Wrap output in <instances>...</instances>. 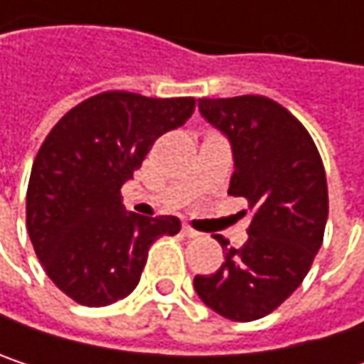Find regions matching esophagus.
Wrapping results in <instances>:
<instances>
[{
  "instance_id": "obj_1",
  "label": "esophagus",
  "mask_w": 364,
  "mask_h": 364,
  "mask_svg": "<svg viewBox=\"0 0 364 364\" xmlns=\"http://www.w3.org/2000/svg\"><path fill=\"white\" fill-rule=\"evenodd\" d=\"M183 236H187V238H196L198 236V232L193 230V228H189V225H183Z\"/></svg>"
}]
</instances>
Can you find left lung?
Listing matches in <instances>:
<instances>
[{
    "label": "left lung",
    "instance_id": "8db88e82",
    "mask_svg": "<svg viewBox=\"0 0 364 364\" xmlns=\"http://www.w3.org/2000/svg\"><path fill=\"white\" fill-rule=\"evenodd\" d=\"M198 105L232 143L228 193L245 198L253 219L240 249L217 236L225 261L196 276L193 289L217 314L249 323L274 312L310 272L327 225V175L310 132L276 101L245 95Z\"/></svg>",
    "mask_w": 364,
    "mask_h": 364
}]
</instances>
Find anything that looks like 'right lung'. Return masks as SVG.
Here are the masks:
<instances>
[{
    "mask_svg": "<svg viewBox=\"0 0 364 364\" xmlns=\"http://www.w3.org/2000/svg\"><path fill=\"white\" fill-rule=\"evenodd\" d=\"M193 109V97L109 90L67 111L48 132L27 187V230L48 278L73 301L101 308L128 297L149 247L179 234L177 217L126 215L119 189L156 139Z\"/></svg>",
    "mask_w": 364,
    "mask_h": 364,
    "instance_id": "1",
    "label": "right lung"
}]
</instances>
